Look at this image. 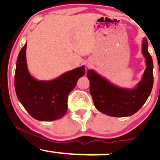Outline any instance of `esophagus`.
<instances>
[{
    "mask_svg": "<svg viewBox=\"0 0 160 160\" xmlns=\"http://www.w3.org/2000/svg\"><path fill=\"white\" fill-rule=\"evenodd\" d=\"M90 66V64H87V67H89Z\"/></svg>",
    "mask_w": 160,
    "mask_h": 160,
    "instance_id": "34e87169",
    "label": "esophagus"
}]
</instances>
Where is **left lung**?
<instances>
[{
  "mask_svg": "<svg viewBox=\"0 0 160 160\" xmlns=\"http://www.w3.org/2000/svg\"><path fill=\"white\" fill-rule=\"evenodd\" d=\"M142 49L146 68L142 80L134 89L119 88L94 70L88 71L90 93L98 111L113 117H127L136 113L146 103L153 86V62L148 52V41L145 38Z\"/></svg>",
  "mask_w": 160,
  "mask_h": 160,
  "instance_id": "8db88e82",
  "label": "left lung"
}]
</instances>
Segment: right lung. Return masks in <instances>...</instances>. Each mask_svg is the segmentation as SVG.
Instances as JSON below:
<instances>
[{
	"label": "right lung",
	"instance_id": "1",
	"mask_svg": "<svg viewBox=\"0 0 160 160\" xmlns=\"http://www.w3.org/2000/svg\"><path fill=\"white\" fill-rule=\"evenodd\" d=\"M27 43L19 52L14 74L18 99L32 118L38 121L61 118L67 111V98L77 80L85 73L84 67H78L52 80H37L30 75L26 63Z\"/></svg>",
	"mask_w": 160,
	"mask_h": 160
}]
</instances>
